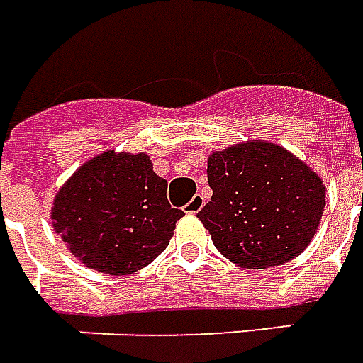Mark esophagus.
<instances>
[{
  "label": "esophagus",
  "mask_w": 363,
  "mask_h": 363,
  "mask_svg": "<svg viewBox=\"0 0 363 363\" xmlns=\"http://www.w3.org/2000/svg\"><path fill=\"white\" fill-rule=\"evenodd\" d=\"M205 205V197L201 194L194 195V199L186 205V213H199Z\"/></svg>",
  "instance_id": "34e87169"
}]
</instances>
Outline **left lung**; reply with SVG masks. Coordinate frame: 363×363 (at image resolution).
<instances>
[{
  "mask_svg": "<svg viewBox=\"0 0 363 363\" xmlns=\"http://www.w3.org/2000/svg\"><path fill=\"white\" fill-rule=\"evenodd\" d=\"M211 201L197 217L236 266L266 269L297 258L317 233L326 187L284 146L246 140L207 158Z\"/></svg>",
  "mask_w": 363,
  "mask_h": 363,
  "instance_id": "1",
  "label": "left lung"
}]
</instances>
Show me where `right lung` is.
Listing matches in <instances>:
<instances>
[{"label":"right lung","instance_id":"1","mask_svg":"<svg viewBox=\"0 0 363 363\" xmlns=\"http://www.w3.org/2000/svg\"><path fill=\"white\" fill-rule=\"evenodd\" d=\"M145 152L107 150L82 164L54 197L52 227L66 248L109 276H128L160 256L184 211Z\"/></svg>","mask_w":363,"mask_h":363}]
</instances>
